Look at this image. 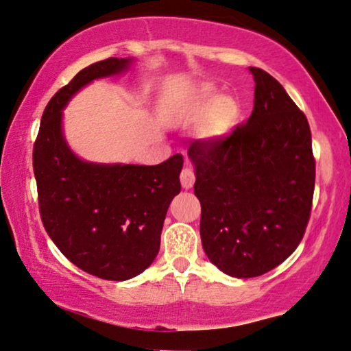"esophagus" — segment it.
<instances>
[{
	"mask_svg": "<svg viewBox=\"0 0 351 351\" xmlns=\"http://www.w3.org/2000/svg\"><path fill=\"white\" fill-rule=\"evenodd\" d=\"M180 184L185 190H190L195 185V172H193L191 167H184L180 172Z\"/></svg>",
	"mask_w": 351,
	"mask_h": 351,
	"instance_id": "obj_1",
	"label": "esophagus"
}]
</instances>
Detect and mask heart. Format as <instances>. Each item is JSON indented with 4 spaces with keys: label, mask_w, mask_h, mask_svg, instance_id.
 Listing matches in <instances>:
<instances>
[{
    "label": "heart",
    "mask_w": 351,
    "mask_h": 351,
    "mask_svg": "<svg viewBox=\"0 0 351 351\" xmlns=\"http://www.w3.org/2000/svg\"><path fill=\"white\" fill-rule=\"evenodd\" d=\"M182 112L188 120H201V139L210 144L223 142L234 131L241 117V106L232 95L218 93L212 84H204L185 99Z\"/></svg>",
    "instance_id": "heart-1"
}]
</instances>
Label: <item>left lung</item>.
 Instances as JSON below:
<instances>
[{"label": "left lung", "mask_w": 351, "mask_h": 351, "mask_svg": "<svg viewBox=\"0 0 351 351\" xmlns=\"http://www.w3.org/2000/svg\"><path fill=\"white\" fill-rule=\"evenodd\" d=\"M253 112L223 142H193L201 241L226 276H263L301 242L312 209L315 160L308 121L260 68Z\"/></svg>", "instance_id": "left-lung-1"}]
</instances>
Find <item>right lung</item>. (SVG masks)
I'll return each instance as SVG.
<instances>
[{
  "label": "right lung",
  "mask_w": 351,
  "mask_h": 351,
  "mask_svg": "<svg viewBox=\"0 0 351 351\" xmlns=\"http://www.w3.org/2000/svg\"><path fill=\"white\" fill-rule=\"evenodd\" d=\"M134 62L108 58L75 74L49 101L33 152L47 234L79 269L119 282L139 276L158 255L167 207L180 193L184 156L155 166L82 160L64 138L63 110L93 80L125 74Z\"/></svg>",
  "instance_id": "1"
}]
</instances>
